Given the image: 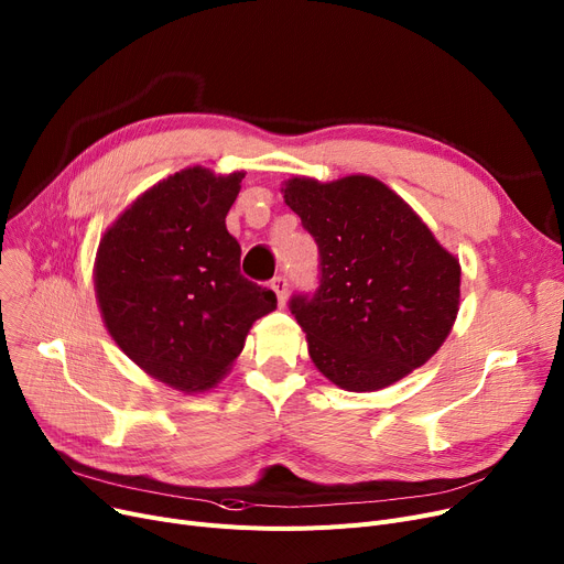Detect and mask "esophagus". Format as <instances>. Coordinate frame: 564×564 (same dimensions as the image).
I'll return each instance as SVG.
<instances>
[{
    "mask_svg": "<svg viewBox=\"0 0 564 564\" xmlns=\"http://www.w3.org/2000/svg\"><path fill=\"white\" fill-rule=\"evenodd\" d=\"M270 285H272V290L276 292L279 304L285 306V302H288V279H285V276H274Z\"/></svg>",
    "mask_w": 564,
    "mask_h": 564,
    "instance_id": "34e87169",
    "label": "esophagus"
}]
</instances>
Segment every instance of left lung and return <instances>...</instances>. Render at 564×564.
<instances>
[{
  "label": "left lung",
  "instance_id": "8db88e82",
  "mask_svg": "<svg viewBox=\"0 0 564 564\" xmlns=\"http://www.w3.org/2000/svg\"><path fill=\"white\" fill-rule=\"evenodd\" d=\"M319 249V288L292 297L315 368L338 389H387L430 361L459 313V260L372 175L281 187Z\"/></svg>",
  "mask_w": 564,
  "mask_h": 564
}]
</instances>
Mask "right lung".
<instances>
[{"label":"right lung","instance_id":"1","mask_svg":"<svg viewBox=\"0 0 564 564\" xmlns=\"http://www.w3.org/2000/svg\"><path fill=\"white\" fill-rule=\"evenodd\" d=\"M245 171H177L118 215L94 264L96 300L113 343L145 375L181 393L215 389L276 294L240 274L226 215Z\"/></svg>","mask_w":564,"mask_h":564}]
</instances>
